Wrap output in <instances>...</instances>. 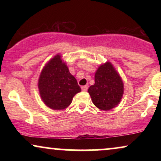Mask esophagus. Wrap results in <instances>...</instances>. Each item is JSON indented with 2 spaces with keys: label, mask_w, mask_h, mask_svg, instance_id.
Returning a JSON list of instances; mask_svg holds the SVG:
<instances>
[{
  "label": "esophagus",
  "mask_w": 161,
  "mask_h": 161,
  "mask_svg": "<svg viewBox=\"0 0 161 161\" xmlns=\"http://www.w3.org/2000/svg\"><path fill=\"white\" fill-rule=\"evenodd\" d=\"M81 89H82L83 92H86L88 89V86H81Z\"/></svg>",
  "instance_id": "esophagus-1"
}]
</instances>
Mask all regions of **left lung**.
<instances>
[{"mask_svg":"<svg viewBox=\"0 0 161 161\" xmlns=\"http://www.w3.org/2000/svg\"><path fill=\"white\" fill-rule=\"evenodd\" d=\"M94 82L88 92L96 107L108 111L119 103L124 92V85L111 63L100 66L94 76Z\"/></svg>","mask_w":161,"mask_h":161,"instance_id":"8db88e82","label":"left lung"}]
</instances>
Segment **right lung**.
<instances>
[{"label":"right lung","mask_w":161,"mask_h":161,"mask_svg":"<svg viewBox=\"0 0 161 161\" xmlns=\"http://www.w3.org/2000/svg\"><path fill=\"white\" fill-rule=\"evenodd\" d=\"M38 87L41 98L47 107L62 110L71 104L72 97L81 91L61 56L52 58L42 71Z\"/></svg>","instance_id":"add662e5"}]
</instances>
